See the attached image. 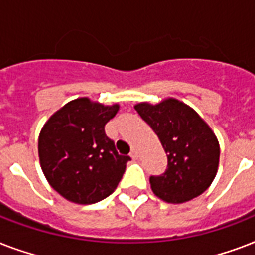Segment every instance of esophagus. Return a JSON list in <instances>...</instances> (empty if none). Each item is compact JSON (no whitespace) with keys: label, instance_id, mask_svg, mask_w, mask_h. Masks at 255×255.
Segmentation results:
<instances>
[{"label":"esophagus","instance_id":"esophagus-1","mask_svg":"<svg viewBox=\"0 0 255 255\" xmlns=\"http://www.w3.org/2000/svg\"><path fill=\"white\" fill-rule=\"evenodd\" d=\"M131 157H132V159H137V157H139V152L136 151V149H132Z\"/></svg>","mask_w":255,"mask_h":255}]
</instances>
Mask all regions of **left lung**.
Instances as JSON below:
<instances>
[{"mask_svg":"<svg viewBox=\"0 0 255 255\" xmlns=\"http://www.w3.org/2000/svg\"><path fill=\"white\" fill-rule=\"evenodd\" d=\"M135 110L159 136L167 153V169L151 176L153 193L170 204L189 201L204 193L216 177L218 140L193 108L169 98L159 104L139 103Z\"/></svg>","mask_w":255,"mask_h":255,"instance_id":"1","label":"left lung"}]
</instances>
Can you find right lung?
Wrapping results in <instances>:
<instances>
[{
    "mask_svg": "<svg viewBox=\"0 0 255 255\" xmlns=\"http://www.w3.org/2000/svg\"><path fill=\"white\" fill-rule=\"evenodd\" d=\"M119 104L103 106L88 98L71 100L42 128L38 155L45 177L62 197L95 204L108 197L126 172L129 156L119 155L104 132Z\"/></svg>",
    "mask_w": 255,
    "mask_h": 255,
    "instance_id": "right-lung-1",
    "label": "right lung"
}]
</instances>
